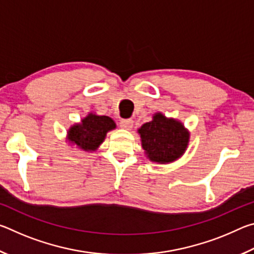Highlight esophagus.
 <instances>
[{
  "label": "esophagus",
  "instance_id": "obj_1",
  "mask_svg": "<svg viewBox=\"0 0 254 254\" xmlns=\"http://www.w3.org/2000/svg\"><path fill=\"white\" fill-rule=\"evenodd\" d=\"M120 126H121L122 128H126V130H131L133 127V121L132 120H121Z\"/></svg>",
  "mask_w": 254,
  "mask_h": 254
}]
</instances>
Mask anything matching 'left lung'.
I'll return each mask as SVG.
<instances>
[{
  "label": "left lung",
  "mask_w": 254,
  "mask_h": 254,
  "mask_svg": "<svg viewBox=\"0 0 254 254\" xmlns=\"http://www.w3.org/2000/svg\"><path fill=\"white\" fill-rule=\"evenodd\" d=\"M142 148L151 161L167 163L178 159L187 148L189 134L180 122L157 113L139 128Z\"/></svg>",
  "instance_id": "obj_1"
}]
</instances>
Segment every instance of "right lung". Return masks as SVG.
Listing matches in <instances>:
<instances>
[{"mask_svg": "<svg viewBox=\"0 0 254 254\" xmlns=\"http://www.w3.org/2000/svg\"><path fill=\"white\" fill-rule=\"evenodd\" d=\"M113 128H115V123L111 118L89 114L80 124L70 127L68 139L85 151H94L105 139L106 133Z\"/></svg>", "mask_w": 254, "mask_h": 254, "instance_id": "obj_1", "label": "right lung"}]
</instances>
